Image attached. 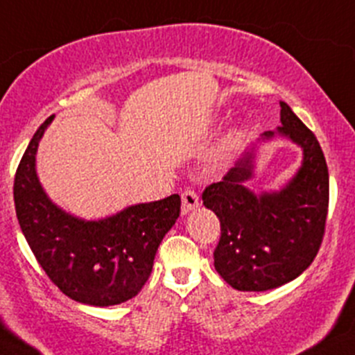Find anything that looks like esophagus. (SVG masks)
I'll return each mask as SVG.
<instances>
[{"label": "esophagus", "mask_w": 355, "mask_h": 355, "mask_svg": "<svg viewBox=\"0 0 355 355\" xmlns=\"http://www.w3.org/2000/svg\"><path fill=\"white\" fill-rule=\"evenodd\" d=\"M181 209H183V214H188V212L195 211L198 207V195L195 193L193 190H184L183 195H181Z\"/></svg>", "instance_id": "34e87169"}]
</instances>
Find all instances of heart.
<instances>
[{
    "instance_id": "1",
    "label": "heart",
    "mask_w": 355,
    "mask_h": 355,
    "mask_svg": "<svg viewBox=\"0 0 355 355\" xmlns=\"http://www.w3.org/2000/svg\"><path fill=\"white\" fill-rule=\"evenodd\" d=\"M241 139H242V132H241V130H237V129L232 130V132L228 134V136H226L225 139H223V143L219 144L218 150L214 151V155H212V158H211L212 165L223 164V162H225L226 158L230 157L232 151H234L235 148L239 146Z\"/></svg>"
}]
</instances>
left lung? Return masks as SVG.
I'll use <instances>...</instances> for the list:
<instances>
[{
	"mask_svg": "<svg viewBox=\"0 0 355 355\" xmlns=\"http://www.w3.org/2000/svg\"><path fill=\"white\" fill-rule=\"evenodd\" d=\"M281 123L266 130L202 200L221 223L214 268L239 291H268L302 275L320 248L329 204V174L320 144L305 123L281 103ZM286 137L298 144L304 160L282 189L254 194L245 183L254 177L259 142Z\"/></svg>",
	"mask_w": 355,
	"mask_h": 355,
	"instance_id": "obj_1",
	"label": "left lung"
}]
</instances>
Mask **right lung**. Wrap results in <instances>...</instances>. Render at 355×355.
I'll return each mask as SVG.
<instances>
[{"label":"right lung","instance_id":"right-lung-1","mask_svg":"<svg viewBox=\"0 0 355 355\" xmlns=\"http://www.w3.org/2000/svg\"><path fill=\"white\" fill-rule=\"evenodd\" d=\"M53 114L20 160L13 200L20 230L50 281L78 303L110 306L146 284L162 239L180 218L181 198L136 204L103 219H83L50 200L36 174V151Z\"/></svg>","mask_w":355,"mask_h":355}]
</instances>
